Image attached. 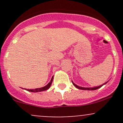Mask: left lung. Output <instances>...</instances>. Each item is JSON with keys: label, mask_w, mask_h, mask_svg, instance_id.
<instances>
[{"label": "left lung", "mask_w": 123, "mask_h": 123, "mask_svg": "<svg viewBox=\"0 0 123 123\" xmlns=\"http://www.w3.org/2000/svg\"><path fill=\"white\" fill-rule=\"evenodd\" d=\"M72 82L73 84V85H74V86H75V87H76V88H77L80 89V90H97V89H98V88H101V87H102V86H104V84H106V83H107V82H106L105 83H104V84H102V85H101V86H98V87H91V88H88H88H85V87H80V86H77V85H76V84H74V83H73L72 81Z\"/></svg>", "instance_id": "obj_1"}]
</instances>
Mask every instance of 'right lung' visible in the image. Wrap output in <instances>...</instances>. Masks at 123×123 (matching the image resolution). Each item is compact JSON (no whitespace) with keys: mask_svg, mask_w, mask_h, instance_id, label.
<instances>
[{"mask_svg":"<svg viewBox=\"0 0 123 123\" xmlns=\"http://www.w3.org/2000/svg\"><path fill=\"white\" fill-rule=\"evenodd\" d=\"M53 77H52L51 79V81L50 83H49V84L47 85H46L44 87H42V88H35L33 90V89H32V90H29V89H26V90H27L28 91H31V92H40V91H45V90H47L50 87L51 85V83L53 82Z\"/></svg>","mask_w":123,"mask_h":123,"instance_id":"1","label":"right lung"}]
</instances>
